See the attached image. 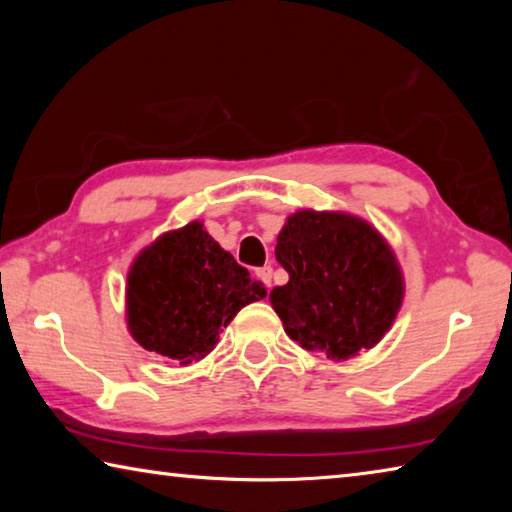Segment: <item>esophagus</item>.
I'll return each mask as SVG.
<instances>
[{
	"label": "esophagus",
	"mask_w": 512,
	"mask_h": 512,
	"mask_svg": "<svg viewBox=\"0 0 512 512\" xmlns=\"http://www.w3.org/2000/svg\"><path fill=\"white\" fill-rule=\"evenodd\" d=\"M257 277L264 282L266 289H271V280H273V268H271V266L257 268Z\"/></svg>",
	"instance_id": "1"
}]
</instances>
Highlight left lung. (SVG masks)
<instances>
[{
  "mask_svg": "<svg viewBox=\"0 0 512 512\" xmlns=\"http://www.w3.org/2000/svg\"><path fill=\"white\" fill-rule=\"evenodd\" d=\"M289 282L271 291L284 329L305 350L348 359L372 348L402 302L395 255L366 221L339 212H298L277 237Z\"/></svg>",
  "mask_w": 512,
  "mask_h": 512,
  "instance_id": "1",
  "label": "left lung"
}]
</instances>
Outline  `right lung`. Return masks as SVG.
I'll list each match as a JSON object with an SVG mask.
<instances>
[{
  "label": "right lung",
  "instance_id": "add662e5",
  "mask_svg": "<svg viewBox=\"0 0 512 512\" xmlns=\"http://www.w3.org/2000/svg\"><path fill=\"white\" fill-rule=\"evenodd\" d=\"M264 296L248 268L194 221L135 259L126 289L128 329L149 352L192 363L214 348L241 307Z\"/></svg>",
  "mask_w": 512,
  "mask_h": 512
}]
</instances>
